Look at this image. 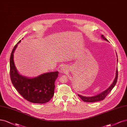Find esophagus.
<instances>
[{
	"mask_svg": "<svg viewBox=\"0 0 127 127\" xmlns=\"http://www.w3.org/2000/svg\"><path fill=\"white\" fill-rule=\"evenodd\" d=\"M67 71H68V69L65 66H64H64H63L62 68H61V71H62V72L65 73Z\"/></svg>",
	"mask_w": 127,
	"mask_h": 127,
	"instance_id": "1",
	"label": "esophagus"
}]
</instances>
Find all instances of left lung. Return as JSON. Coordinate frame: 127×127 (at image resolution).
<instances>
[{
    "label": "left lung",
    "mask_w": 127,
    "mask_h": 127,
    "mask_svg": "<svg viewBox=\"0 0 127 127\" xmlns=\"http://www.w3.org/2000/svg\"><path fill=\"white\" fill-rule=\"evenodd\" d=\"M101 38L104 39V40H106L107 41H109L107 40V39L104 37L103 35L101 36ZM117 54V53H116ZM117 57H118L117 55ZM118 58H117V63H118ZM118 69L117 68L116 69V76L114 80H113V82L112 83V84L110 86V87H109L108 88H107L106 90L104 91H102V93H100L97 95H94V96H92V97H85V96H83L81 95H80L78 94V96L79 97L84 101L85 102H97L99 101H101V100H103L104 98L106 97V96L110 93V92L112 90V89L114 88V87L115 86L117 81V79H118Z\"/></svg>",
    "instance_id": "obj_1"
}]
</instances>
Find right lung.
Here are the masks:
<instances>
[{"mask_svg":"<svg viewBox=\"0 0 127 127\" xmlns=\"http://www.w3.org/2000/svg\"><path fill=\"white\" fill-rule=\"evenodd\" d=\"M20 40L12 49L10 58V76L13 86L20 95L28 101L34 103L48 102L54 95L55 82L58 71L41 74L28 78L20 74L15 65L14 53Z\"/></svg>","mask_w":127,"mask_h":127,"instance_id":"add662e5","label":"right lung"}]
</instances>
